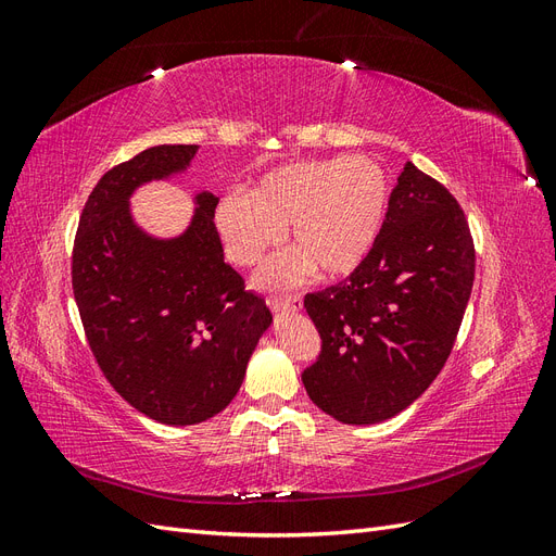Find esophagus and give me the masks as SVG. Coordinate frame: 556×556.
Wrapping results in <instances>:
<instances>
[{
  "label": "esophagus",
  "mask_w": 556,
  "mask_h": 556,
  "mask_svg": "<svg viewBox=\"0 0 556 556\" xmlns=\"http://www.w3.org/2000/svg\"><path fill=\"white\" fill-rule=\"evenodd\" d=\"M268 308L274 313H288V311H299L301 308V296H282V299H268Z\"/></svg>",
  "instance_id": "obj_1"
}]
</instances>
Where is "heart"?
Segmentation results:
<instances>
[{"instance_id": "1", "label": "heart", "mask_w": 556, "mask_h": 556, "mask_svg": "<svg viewBox=\"0 0 556 556\" xmlns=\"http://www.w3.org/2000/svg\"><path fill=\"white\" fill-rule=\"evenodd\" d=\"M390 176L366 155L304 160L266 172L245 194L217 201L213 220L227 257L257 264L290 227L296 245L268 264L260 282L282 288L317 271L348 276L374 250L390 211Z\"/></svg>"}]
</instances>
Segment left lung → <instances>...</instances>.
<instances>
[{
    "label": "left lung",
    "mask_w": 556,
    "mask_h": 556,
    "mask_svg": "<svg viewBox=\"0 0 556 556\" xmlns=\"http://www.w3.org/2000/svg\"><path fill=\"white\" fill-rule=\"evenodd\" d=\"M473 278L476 248L457 199L408 162L368 257L304 299L323 339L301 374L311 401L343 425L406 410L445 366Z\"/></svg>",
    "instance_id": "1"
}]
</instances>
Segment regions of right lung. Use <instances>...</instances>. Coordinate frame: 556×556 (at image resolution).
<instances>
[{"instance_id": "add662e5", "label": "right lung", "mask_w": 556, "mask_h": 556, "mask_svg": "<svg viewBox=\"0 0 556 556\" xmlns=\"http://www.w3.org/2000/svg\"><path fill=\"white\" fill-rule=\"evenodd\" d=\"M199 146H153L102 176L80 213L72 282L92 355L129 406L188 427L229 406L271 311L225 262L217 199L194 194L182 233L157 239L129 213L150 180L188 169Z\"/></svg>"}]
</instances>
